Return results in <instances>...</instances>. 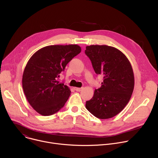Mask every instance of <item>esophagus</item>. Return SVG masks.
<instances>
[{
    "instance_id": "34e87169",
    "label": "esophagus",
    "mask_w": 158,
    "mask_h": 158,
    "mask_svg": "<svg viewBox=\"0 0 158 158\" xmlns=\"http://www.w3.org/2000/svg\"><path fill=\"white\" fill-rule=\"evenodd\" d=\"M82 89V88H75V90L77 91H81Z\"/></svg>"
}]
</instances>
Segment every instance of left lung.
<instances>
[{"mask_svg": "<svg viewBox=\"0 0 158 158\" xmlns=\"http://www.w3.org/2000/svg\"><path fill=\"white\" fill-rule=\"evenodd\" d=\"M85 53L95 73L103 77L101 87L86 101V108L97 118H113L123 110L133 93L135 79L131 65L121 51L107 45L88 46Z\"/></svg>", "mask_w": 158, "mask_h": 158, "instance_id": "left-lung-1", "label": "left lung"}]
</instances>
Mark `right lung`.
<instances>
[{"label": "right lung", "mask_w": 158, "mask_h": 158, "mask_svg": "<svg viewBox=\"0 0 158 158\" xmlns=\"http://www.w3.org/2000/svg\"><path fill=\"white\" fill-rule=\"evenodd\" d=\"M81 51L77 44L48 46L29 59L23 73L22 86L28 103L40 115H52L64 106L71 91L58 78Z\"/></svg>", "instance_id": "right-lung-1"}]
</instances>
